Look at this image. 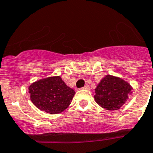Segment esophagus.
Returning a JSON list of instances; mask_svg holds the SVG:
<instances>
[{"label": "esophagus", "instance_id": "34e87169", "mask_svg": "<svg viewBox=\"0 0 153 153\" xmlns=\"http://www.w3.org/2000/svg\"><path fill=\"white\" fill-rule=\"evenodd\" d=\"M82 89V90H87V91H88V90H90V89H91V87H90V86H89V85H86V86H85Z\"/></svg>", "mask_w": 153, "mask_h": 153}]
</instances>
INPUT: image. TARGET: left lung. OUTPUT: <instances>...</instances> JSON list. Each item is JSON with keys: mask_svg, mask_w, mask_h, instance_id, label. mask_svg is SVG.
<instances>
[{"mask_svg": "<svg viewBox=\"0 0 153 153\" xmlns=\"http://www.w3.org/2000/svg\"><path fill=\"white\" fill-rule=\"evenodd\" d=\"M133 90L130 84L123 79L105 74L94 89V100L106 110H117L128 100Z\"/></svg>", "mask_w": 153, "mask_h": 153, "instance_id": "left-lung-1", "label": "left lung"}]
</instances>
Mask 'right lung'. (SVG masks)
<instances>
[{"label": "right lung", "mask_w": 153, "mask_h": 153, "mask_svg": "<svg viewBox=\"0 0 153 153\" xmlns=\"http://www.w3.org/2000/svg\"><path fill=\"white\" fill-rule=\"evenodd\" d=\"M28 93L35 106L48 114H56L69 106L75 92L60 76H51L32 82Z\"/></svg>", "instance_id": "right-lung-1"}]
</instances>
